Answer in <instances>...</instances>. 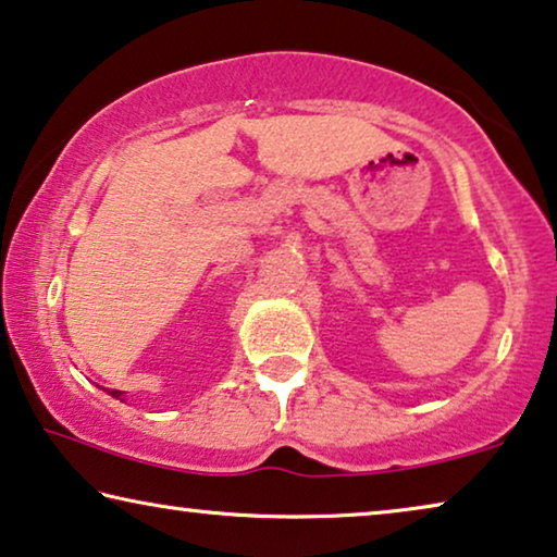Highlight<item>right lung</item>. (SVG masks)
<instances>
[{
	"mask_svg": "<svg viewBox=\"0 0 557 557\" xmlns=\"http://www.w3.org/2000/svg\"><path fill=\"white\" fill-rule=\"evenodd\" d=\"M108 394H111L113 398H121V401H125V398H123V391H108Z\"/></svg>",
	"mask_w": 557,
	"mask_h": 557,
	"instance_id": "right-lung-1",
	"label": "right lung"
}]
</instances>
